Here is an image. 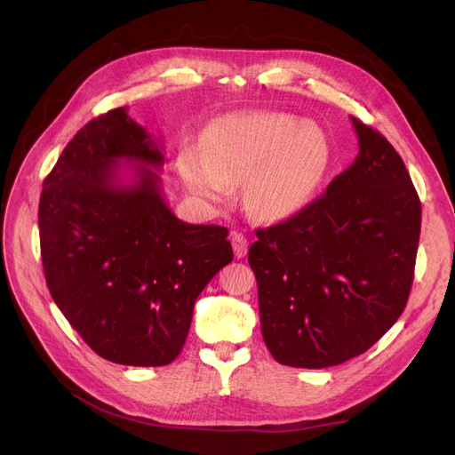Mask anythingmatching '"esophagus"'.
<instances>
[{
    "label": "esophagus",
    "instance_id": "1",
    "mask_svg": "<svg viewBox=\"0 0 455 455\" xmlns=\"http://www.w3.org/2000/svg\"><path fill=\"white\" fill-rule=\"evenodd\" d=\"M232 247L235 258H243L249 251V237L242 232H232Z\"/></svg>",
    "mask_w": 455,
    "mask_h": 455
}]
</instances>
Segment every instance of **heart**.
I'll return each mask as SVG.
<instances>
[{"mask_svg": "<svg viewBox=\"0 0 455 455\" xmlns=\"http://www.w3.org/2000/svg\"><path fill=\"white\" fill-rule=\"evenodd\" d=\"M330 158L324 132L299 119L256 112L215 124L204 146L186 148L179 172L196 196L223 203L230 186L245 184V203L259 220L299 212L317 189Z\"/></svg>", "mask_w": 455, "mask_h": 455, "instance_id": "b5f03b06", "label": "heart"}]
</instances>
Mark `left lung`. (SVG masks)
<instances>
[{"label": "left lung", "mask_w": 455, "mask_h": 455, "mask_svg": "<svg viewBox=\"0 0 455 455\" xmlns=\"http://www.w3.org/2000/svg\"><path fill=\"white\" fill-rule=\"evenodd\" d=\"M350 119L352 165L293 218L258 228L249 249L261 336L282 365L324 369L367 352L411 291L417 189L391 143Z\"/></svg>", "instance_id": "8db88e82"}]
</instances>
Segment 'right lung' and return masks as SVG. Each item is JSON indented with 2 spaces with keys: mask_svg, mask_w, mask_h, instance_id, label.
Listing matches in <instances>:
<instances>
[{
  "mask_svg": "<svg viewBox=\"0 0 455 455\" xmlns=\"http://www.w3.org/2000/svg\"><path fill=\"white\" fill-rule=\"evenodd\" d=\"M122 159L139 162L131 183ZM162 165L160 143L119 107L74 136L40 196L47 288L84 343L119 365L172 363L197 297L234 258L225 227L188 225L165 204Z\"/></svg>",
  "mask_w": 455,
  "mask_h": 455,
  "instance_id": "1",
  "label": "right lung"
}]
</instances>
